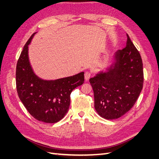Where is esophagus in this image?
Segmentation results:
<instances>
[{
	"label": "esophagus",
	"mask_w": 159,
	"mask_h": 159,
	"mask_svg": "<svg viewBox=\"0 0 159 159\" xmlns=\"http://www.w3.org/2000/svg\"><path fill=\"white\" fill-rule=\"evenodd\" d=\"M85 81H88L89 80V78H91V74L89 71H86L85 73Z\"/></svg>",
	"instance_id": "esophagus-1"
}]
</instances>
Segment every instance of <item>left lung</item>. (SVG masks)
<instances>
[{
	"instance_id": "8db88e82",
	"label": "left lung",
	"mask_w": 159,
	"mask_h": 159,
	"mask_svg": "<svg viewBox=\"0 0 159 159\" xmlns=\"http://www.w3.org/2000/svg\"><path fill=\"white\" fill-rule=\"evenodd\" d=\"M143 79L141 55L127 34L126 46L115 53L106 71L89 80L95 109L99 116L112 120L128 112L140 95Z\"/></svg>"
}]
</instances>
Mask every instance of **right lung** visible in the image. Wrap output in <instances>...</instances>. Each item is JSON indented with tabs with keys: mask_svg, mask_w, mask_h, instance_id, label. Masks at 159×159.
Listing matches in <instances>:
<instances>
[{
	"mask_svg": "<svg viewBox=\"0 0 159 159\" xmlns=\"http://www.w3.org/2000/svg\"><path fill=\"white\" fill-rule=\"evenodd\" d=\"M34 33L23 48L16 65V84L18 97L33 117L47 123L63 119L70 104V94L82 85L84 72L54 80L39 78L34 71L28 57V45Z\"/></svg>",
	"mask_w": 159,
	"mask_h": 159,
	"instance_id": "1",
	"label": "right lung"
}]
</instances>
